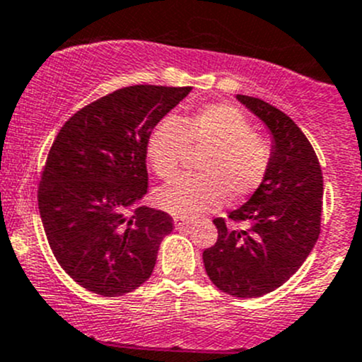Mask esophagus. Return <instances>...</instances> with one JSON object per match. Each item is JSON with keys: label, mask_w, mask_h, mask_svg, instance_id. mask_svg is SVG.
<instances>
[{"label": "esophagus", "mask_w": 362, "mask_h": 362, "mask_svg": "<svg viewBox=\"0 0 362 362\" xmlns=\"http://www.w3.org/2000/svg\"><path fill=\"white\" fill-rule=\"evenodd\" d=\"M189 225H191V221L189 219H184V218H175V228H187Z\"/></svg>", "instance_id": "obj_1"}]
</instances>
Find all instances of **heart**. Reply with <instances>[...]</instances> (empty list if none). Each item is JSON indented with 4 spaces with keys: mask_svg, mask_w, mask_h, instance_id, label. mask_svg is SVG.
Wrapping results in <instances>:
<instances>
[{
    "mask_svg": "<svg viewBox=\"0 0 362 362\" xmlns=\"http://www.w3.org/2000/svg\"><path fill=\"white\" fill-rule=\"evenodd\" d=\"M187 144L207 148L198 164L200 177H182L158 187L157 207L177 218H197L216 211L223 202L248 198L264 184L273 160V146L253 134L252 121L228 103L204 105L182 119L162 117L146 141L151 170L162 180L178 173Z\"/></svg>",
    "mask_w": 362,
    "mask_h": 362,
    "instance_id": "heart-1",
    "label": "heart"
}]
</instances>
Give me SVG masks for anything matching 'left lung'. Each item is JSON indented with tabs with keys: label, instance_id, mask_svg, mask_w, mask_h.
Instances as JSON below:
<instances>
[{
	"label": "left lung",
	"instance_id": "1",
	"mask_svg": "<svg viewBox=\"0 0 362 362\" xmlns=\"http://www.w3.org/2000/svg\"><path fill=\"white\" fill-rule=\"evenodd\" d=\"M235 98L268 127L273 160L264 184L228 214L248 228L235 230L216 218L218 241L204 252V264L223 293L257 298L288 282L318 241L323 175L309 139L291 117L259 98Z\"/></svg>",
	"mask_w": 362,
	"mask_h": 362
}]
</instances>
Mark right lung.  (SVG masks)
Wrapping results in <instances>:
<instances>
[{
  "label": "right lung",
  "instance_id": "1",
  "mask_svg": "<svg viewBox=\"0 0 362 362\" xmlns=\"http://www.w3.org/2000/svg\"><path fill=\"white\" fill-rule=\"evenodd\" d=\"M191 87L132 86L71 116L57 134L39 184V212L64 272L101 296L150 279L173 218L141 204L148 191L151 128Z\"/></svg>",
  "mask_w": 362,
  "mask_h": 362
}]
</instances>
